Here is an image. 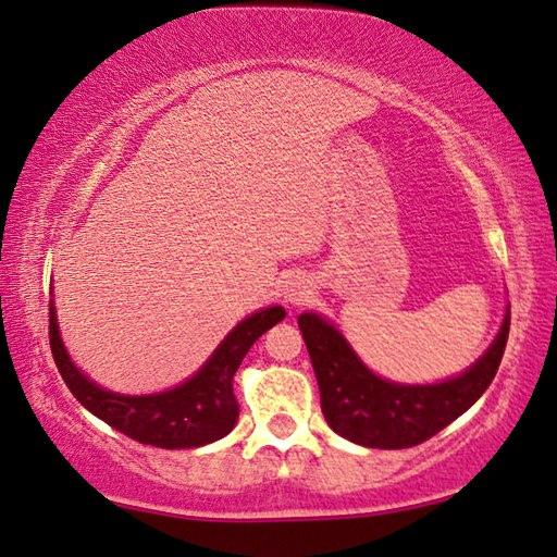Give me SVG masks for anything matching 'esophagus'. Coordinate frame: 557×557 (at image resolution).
Returning a JSON list of instances; mask_svg holds the SVG:
<instances>
[{
    "label": "esophagus",
    "mask_w": 557,
    "mask_h": 557,
    "mask_svg": "<svg viewBox=\"0 0 557 557\" xmlns=\"http://www.w3.org/2000/svg\"><path fill=\"white\" fill-rule=\"evenodd\" d=\"M312 280L307 277H292L287 285H285V292H282V297H285L287 305H301V301H307V297L312 295Z\"/></svg>",
    "instance_id": "esophagus-1"
}]
</instances>
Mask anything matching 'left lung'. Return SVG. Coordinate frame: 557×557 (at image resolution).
<instances>
[{"instance_id": "1", "label": "left lung", "mask_w": 557, "mask_h": 557, "mask_svg": "<svg viewBox=\"0 0 557 557\" xmlns=\"http://www.w3.org/2000/svg\"><path fill=\"white\" fill-rule=\"evenodd\" d=\"M322 395V412L336 435L373 449H405L437 435L482 398L502 363L511 312L492 346L455 379L410 385L375 375L324 317L297 319Z\"/></svg>"}]
</instances>
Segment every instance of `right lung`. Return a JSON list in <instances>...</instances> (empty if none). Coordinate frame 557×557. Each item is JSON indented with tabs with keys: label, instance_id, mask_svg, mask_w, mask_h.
<instances>
[{
	"label": "right lung",
	"instance_id": "add662e5",
	"mask_svg": "<svg viewBox=\"0 0 557 557\" xmlns=\"http://www.w3.org/2000/svg\"><path fill=\"white\" fill-rule=\"evenodd\" d=\"M49 314L53 361L83 408L143 445L188 449L211 445L235 428L240 410L233 395V375L250 346L285 319V309L268 307L243 319L191 379L178 383L176 388L149 395H122L92 383L65 351L53 301Z\"/></svg>",
	"mask_w": 557,
	"mask_h": 557
}]
</instances>
